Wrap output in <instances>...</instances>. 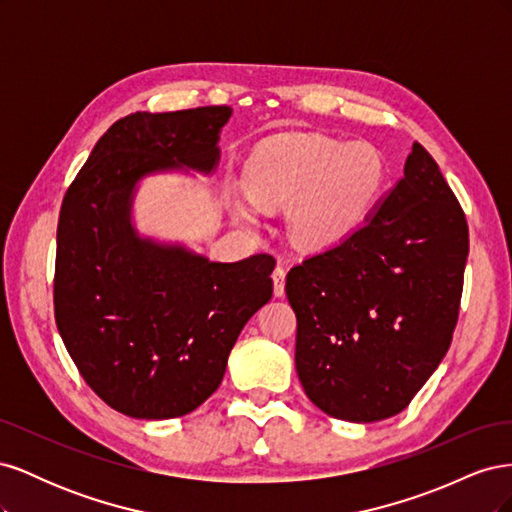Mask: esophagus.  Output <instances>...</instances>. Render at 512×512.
I'll list each match as a JSON object with an SVG mask.
<instances>
[{
	"label": "esophagus",
	"instance_id": "34e87169",
	"mask_svg": "<svg viewBox=\"0 0 512 512\" xmlns=\"http://www.w3.org/2000/svg\"><path fill=\"white\" fill-rule=\"evenodd\" d=\"M273 292L275 297H284V284H286V269L282 265H277L275 271H273Z\"/></svg>",
	"mask_w": 512,
	"mask_h": 512
}]
</instances>
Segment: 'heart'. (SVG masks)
Returning <instances> with one entry per match:
<instances>
[{
    "instance_id": "obj_1",
    "label": "heart",
    "mask_w": 512,
    "mask_h": 512,
    "mask_svg": "<svg viewBox=\"0 0 512 512\" xmlns=\"http://www.w3.org/2000/svg\"><path fill=\"white\" fill-rule=\"evenodd\" d=\"M389 168L365 141H337L322 134H288L258 145L243 166L247 198L235 215L256 226L262 209L286 207L290 237L322 250L346 241L374 213Z\"/></svg>"
}]
</instances>
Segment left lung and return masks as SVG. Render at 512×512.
<instances>
[{
	"label": "left lung",
	"mask_w": 512,
	"mask_h": 512,
	"mask_svg": "<svg viewBox=\"0 0 512 512\" xmlns=\"http://www.w3.org/2000/svg\"><path fill=\"white\" fill-rule=\"evenodd\" d=\"M468 250L466 215L414 143L369 220L286 275L305 395L350 423L408 408L451 346Z\"/></svg>",
	"instance_id": "left-lung-1"
}]
</instances>
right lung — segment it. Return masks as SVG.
Returning <instances> with one entry per match:
<instances>
[{
    "label": "right lung",
    "mask_w": 512,
    "mask_h": 512,
    "mask_svg": "<svg viewBox=\"0 0 512 512\" xmlns=\"http://www.w3.org/2000/svg\"><path fill=\"white\" fill-rule=\"evenodd\" d=\"M230 115V106H200L115 121L61 203L57 329L85 382L126 416L164 421L196 410L273 294V256L215 262L141 235L132 218L143 179L215 173Z\"/></svg>",
    "instance_id": "right-lung-1"
}]
</instances>
